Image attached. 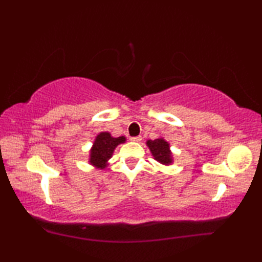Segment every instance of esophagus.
<instances>
[{"label": "esophagus", "mask_w": 262, "mask_h": 262, "mask_svg": "<svg viewBox=\"0 0 262 262\" xmlns=\"http://www.w3.org/2000/svg\"><path fill=\"white\" fill-rule=\"evenodd\" d=\"M130 141L132 142H137L140 143L142 141V136H136V137H130Z\"/></svg>", "instance_id": "obj_1"}]
</instances>
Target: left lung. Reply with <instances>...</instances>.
Returning <instances> with one entry per match:
<instances>
[{
    "label": "left lung",
    "mask_w": 262,
    "mask_h": 262,
    "mask_svg": "<svg viewBox=\"0 0 262 262\" xmlns=\"http://www.w3.org/2000/svg\"><path fill=\"white\" fill-rule=\"evenodd\" d=\"M146 145L151 151L153 158L160 162L161 164L169 165L173 162L172 159V153L170 151V144L166 142L164 138H157V140H148Z\"/></svg>",
    "instance_id": "obj_1"
}]
</instances>
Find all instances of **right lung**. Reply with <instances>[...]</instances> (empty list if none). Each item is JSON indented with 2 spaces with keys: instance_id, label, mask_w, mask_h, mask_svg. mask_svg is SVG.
<instances>
[{
  "instance_id": "obj_1",
  "label": "right lung",
  "mask_w": 262,
  "mask_h": 262,
  "mask_svg": "<svg viewBox=\"0 0 262 262\" xmlns=\"http://www.w3.org/2000/svg\"><path fill=\"white\" fill-rule=\"evenodd\" d=\"M125 142V136L113 137L108 132L100 133L96 137V141L93 142L89 162L98 169H104L108 164V161L113 157L115 148L118 146L119 144H122Z\"/></svg>"
}]
</instances>
